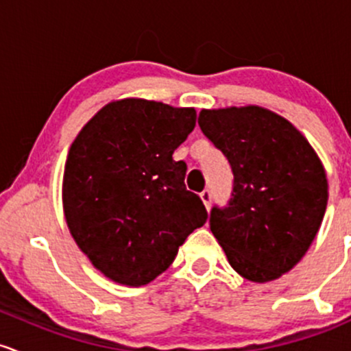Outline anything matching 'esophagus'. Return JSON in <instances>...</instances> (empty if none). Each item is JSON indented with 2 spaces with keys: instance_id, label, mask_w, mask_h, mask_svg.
Here are the masks:
<instances>
[{
  "instance_id": "1",
  "label": "esophagus",
  "mask_w": 351,
  "mask_h": 351,
  "mask_svg": "<svg viewBox=\"0 0 351 351\" xmlns=\"http://www.w3.org/2000/svg\"><path fill=\"white\" fill-rule=\"evenodd\" d=\"M200 199H202V202L206 204L207 208H210V206H212V192H210V189H206V191L200 192Z\"/></svg>"
}]
</instances>
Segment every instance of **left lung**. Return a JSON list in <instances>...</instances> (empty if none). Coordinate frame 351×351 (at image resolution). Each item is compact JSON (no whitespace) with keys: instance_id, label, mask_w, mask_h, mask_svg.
Here are the masks:
<instances>
[{"instance_id":"1","label":"left lung","mask_w":351,"mask_h":351,"mask_svg":"<svg viewBox=\"0 0 351 351\" xmlns=\"http://www.w3.org/2000/svg\"><path fill=\"white\" fill-rule=\"evenodd\" d=\"M199 125L234 174L227 206L210 210L212 234L243 278L275 280L300 262L322 226L324 165L289 121L258 106L202 111Z\"/></svg>"}]
</instances>
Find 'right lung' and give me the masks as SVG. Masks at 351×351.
<instances>
[{"mask_svg": "<svg viewBox=\"0 0 351 351\" xmlns=\"http://www.w3.org/2000/svg\"><path fill=\"white\" fill-rule=\"evenodd\" d=\"M191 108L145 99L104 106L69 149L62 180L66 222L106 277L152 282L174 262L207 210L186 189L187 165L172 154L194 131Z\"/></svg>", "mask_w": 351, "mask_h": 351, "instance_id": "right-lung-1", "label": "right lung"}]
</instances>
